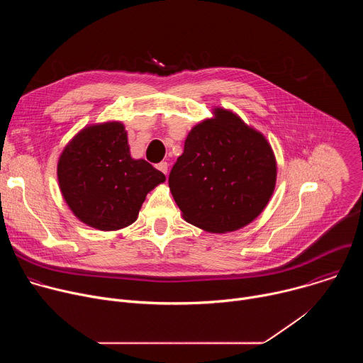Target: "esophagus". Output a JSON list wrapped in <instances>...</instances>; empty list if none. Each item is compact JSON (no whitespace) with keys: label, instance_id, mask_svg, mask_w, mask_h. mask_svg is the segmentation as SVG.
Instances as JSON below:
<instances>
[{"label":"esophagus","instance_id":"1","mask_svg":"<svg viewBox=\"0 0 363 363\" xmlns=\"http://www.w3.org/2000/svg\"><path fill=\"white\" fill-rule=\"evenodd\" d=\"M157 168H158L161 172H164V174L167 175V172H168V162L162 161V162H160V164L157 165Z\"/></svg>","mask_w":363,"mask_h":363}]
</instances>
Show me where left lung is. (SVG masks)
Segmentation results:
<instances>
[{"label":"left lung","instance_id":"1","mask_svg":"<svg viewBox=\"0 0 363 363\" xmlns=\"http://www.w3.org/2000/svg\"><path fill=\"white\" fill-rule=\"evenodd\" d=\"M188 133L169 174V189L186 223L208 233H230L254 221L276 186L277 164L266 136L231 111Z\"/></svg>","mask_w":363,"mask_h":363}]
</instances>
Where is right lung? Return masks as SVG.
<instances>
[{
  "mask_svg": "<svg viewBox=\"0 0 363 363\" xmlns=\"http://www.w3.org/2000/svg\"><path fill=\"white\" fill-rule=\"evenodd\" d=\"M57 179L72 213L86 225L116 231L133 224L140 206L165 175L145 160H133L123 123L83 128L65 146Z\"/></svg>",
  "mask_w": 363,
  "mask_h": 363,
  "instance_id": "add662e5",
  "label": "right lung"
}]
</instances>
